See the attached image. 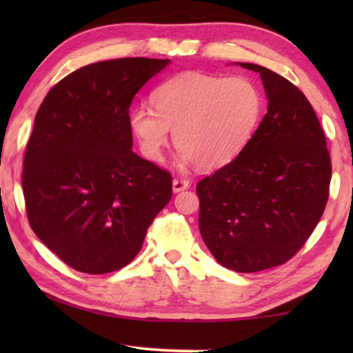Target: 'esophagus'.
I'll use <instances>...</instances> for the list:
<instances>
[{
	"label": "esophagus",
	"mask_w": 353,
	"mask_h": 353,
	"mask_svg": "<svg viewBox=\"0 0 353 353\" xmlns=\"http://www.w3.org/2000/svg\"><path fill=\"white\" fill-rule=\"evenodd\" d=\"M191 186V181L186 180V178H175L172 183V188H173V192H180V191H185L188 188Z\"/></svg>",
	"instance_id": "obj_1"
}]
</instances>
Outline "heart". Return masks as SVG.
<instances>
[{
    "mask_svg": "<svg viewBox=\"0 0 353 353\" xmlns=\"http://www.w3.org/2000/svg\"><path fill=\"white\" fill-rule=\"evenodd\" d=\"M154 108L139 104L128 125L149 161L163 157L170 133L181 163L223 167L243 151L259 127L263 96L245 77L183 72L152 91Z\"/></svg>",
    "mask_w": 353,
    "mask_h": 353,
    "instance_id": "b5f03b06",
    "label": "heart"
}]
</instances>
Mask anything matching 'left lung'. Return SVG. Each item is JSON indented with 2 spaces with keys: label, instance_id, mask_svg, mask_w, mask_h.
I'll use <instances>...</instances> for the list:
<instances>
[{
  "label": "left lung",
  "instance_id": "obj_1",
  "mask_svg": "<svg viewBox=\"0 0 353 353\" xmlns=\"http://www.w3.org/2000/svg\"><path fill=\"white\" fill-rule=\"evenodd\" d=\"M268 109L239 156L205 176L199 231L216 262L255 273L288 262L325 212L331 181L326 138L305 94L262 65Z\"/></svg>",
  "mask_w": 353,
  "mask_h": 353
}]
</instances>
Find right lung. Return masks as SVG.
Here are the masks:
<instances>
[{
    "label": "right lung",
    "instance_id": "right-lung-1",
    "mask_svg": "<svg viewBox=\"0 0 353 353\" xmlns=\"http://www.w3.org/2000/svg\"><path fill=\"white\" fill-rule=\"evenodd\" d=\"M168 62L85 65L52 86L38 109L22 172L28 223L77 272L128 265L172 199V175L132 151L128 125L134 94Z\"/></svg>",
    "mask_w": 353,
    "mask_h": 353
}]
</instances>
